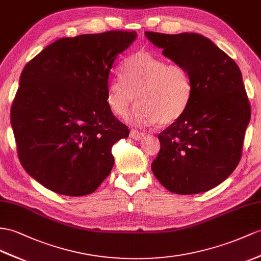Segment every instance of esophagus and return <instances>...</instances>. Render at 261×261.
Returning <instances> with one entry per match:
<instances>
[{"label": "esophagus", "mask_w": 261, "mask_h": 261, "mask_svg": "<svg viewBox=\"0 0 261 261\" xmlns=\"http://www.w3.org/2000/svg\"><path fill=\"white\" fill-rule=\"evenodd\" d=\"M144 133L143 132H138L136 129H132L129 133V136L133 139H142L144 137Z\"/></svg>", "instance_id": "1"}]
</instances>
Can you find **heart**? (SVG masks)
Masks as SVG:
<instances>
[{"label":"heart","instance_id":"heart-1","mask_svg":"<svg viewBox=\"0 0 261 261\" xmlns=\"http://www.w3.org/2000/svg\"><path fill=\"white\" fill-rule=\"evenodd\" d=\"M123 76L107 85V103L119 117L126 116L135 100L132 120L139 125H170L185 114L193 93L187 69L149 52H137L123 65Z\"/></svg>","mask_w":261,"mask_h":261}]
</instances>
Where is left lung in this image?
<instances>
[{
	"mask_svg": "<svg viewBox=\"0 0 261 261\" xmlns=\"http://www.w3.org/2000/svg\"><path fill=\"white\" fill-rule=\"evenodd\" d=\"M145 35L187 69L193 84L185 114L158 135L161 150L151 170L174 194L207 192L231 175L241 157L251 113L241 72L231 57L200 34Z\"/></svg>",
	"mask_w": 261,
	"mask_h": 261,
	"instance_id": "obj_1",
	"label": "left lung"
}]
</instances>
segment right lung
I'll return each mask as SVG.
<instances>
[{"mask_svg":"<svg viewBox=\"0 0 261 261\" xmlns=\"http://www.w3.org/2000/svg\"><path fill=\"white\" fill-rule=\"evenodd\" d=\"M136 32L63 37L25 65L11 109L17 154L27 173L54 193H94L114 166L112 147L128 137L107 103L116 57Z\"/></svg>","mask_w":261,"mask_h":261,"instance_id":"right-lung-1","label":"right lung"}]
</instances>
